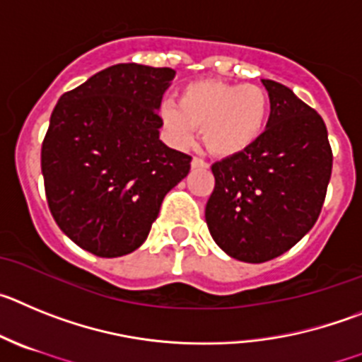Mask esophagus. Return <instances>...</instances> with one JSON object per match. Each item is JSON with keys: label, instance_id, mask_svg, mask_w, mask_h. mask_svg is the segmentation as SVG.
I'll return each instance as SVG.
<instances>
[{"label": "esophagus", "instance_id": "obj_1", "mask_svg": "<svg viewBox=\"0 0 362 362\" xmlns=\"http://www.w3.org/2000/svg\"><path fill=\"white\" fill-rule=\"evenodd\" d=\"M191 165H193L194 169H205V168H209V164H207V162L202 160V158H198V157H194L193 160H191Z\"/></svg>", "mask_w": 362, "mask_h": 362}]
</instances>
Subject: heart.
Returning a JSON list of instances; mask_svg holds the SVG:
<instances>
[{"label": "heart", "instance_id": "b5f03b06", "mask_svg": "<svg viewBox=\"0 0 362 362\" xmlns=\"http://www.w3.org/2000/svg\"><path fill=\"white\" fill-rule=\"evenodd\" d=\"M270 113V97L258 84L198 81L184 88L177 106L164 108V124L178 146L193 142L197 128L214 157L247 151L263 135Z\"/></svg>", "mask_w": 362, "mask_h": 362}]
</instances>
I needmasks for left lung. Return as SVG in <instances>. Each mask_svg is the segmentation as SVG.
I'll list each match as a JSON object with an SVG mask.
<instances>
[{
	"mask_svg": "<svg viewBox=\"0 0 362 362\" xmlns=\"http://www.w3.org/2000/svg\"><path fill=\"white\" fill-rule=\"evenodd\" d=\"M270 117L247 151L211 165L205 221L230 258L263 263L294 247L317 221L332 175L323 119L291 88L263 79Z\"/></svg>",
	"mask_w": 362,
	"mask_h": 362,
	"instance_id": "1",
	"label": "left lung"
}]
</instances>
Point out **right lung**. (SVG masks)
Wrapping results in <instances>:
<instances>
[{
    "mask_svg": "<svg viewBox=\"0 0 362 362\" xmlns=\"http://www.w3.org/2000/svg\"><path fill=\"white\" fill-rule=\"evenodd\" d=\"M173 68L113 64L63 93L41 148L48 207L81 249L117 258L148 238L191 157L158 139Z\"/></svg>",
    "mask_w": 362,
    "mask_h": 362,
    "instance_id": "add662e5",
    "label": "right lung"
}]
</instances>
